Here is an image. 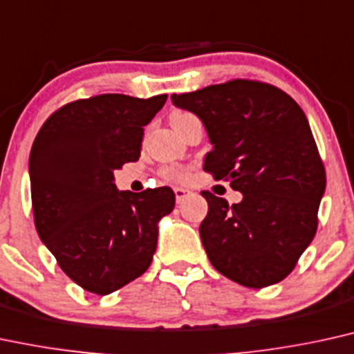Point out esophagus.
<instances>
[{"label":"esophagus","instance_id":"34e87169","mask_svg":"<svg viewBox=\"0 0 354 354\" xmlns=\"http://www.w3.org/2000/svg\"><path fill=\"white\" fill-rule=\"evenodd\" d=\"M186 194H188V191L185 188H174V196H176V203L180 204L183 199L186 198Z\"/></svg>","mask_w":354,"mask_h":354}]
</instances>
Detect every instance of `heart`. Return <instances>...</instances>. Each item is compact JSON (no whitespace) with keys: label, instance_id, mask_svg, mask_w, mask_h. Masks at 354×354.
Here are the masks:
<instances>
[{"label":"heart","instance_id":"1","mask_svg":"<svg viewBox=\"0 0 354 354\" xmlns=\"http://www.w3.org/2000/svg\"><path fill=\"white\" fill-rule=\"evenodd\" d=\"M185 117H189V113L176 112V113L171 115V122L180 120V118H185ZM165 176L168 178V180H171V181H185L186 178H188V171H186L185 168H180V166H173V168L166 169Z\"/></svg>","mask_w":354,"mask_h":354}]
</instances>
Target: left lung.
<instances>
[{
	"mask_svg": "<svg viewBox=\"0 0 354 354\" xmlns=\"http://www.w3.org/2000/svg\"><path fill=\"white\" fill-rule=\"evenodd\" d=\"M201 118L212 150L204 171L231 183L229 206L203 191L204 250L219 274L249 288L283 280L313 241L326 174L304 110L270 84L236 79L171 95Z\"/></svg>",
	"mask_w": 354,
	"mask_h": 354,
	"instance_id": "8db88e82",
	"label": "left lung"
}]
</instances>
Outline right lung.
Segmentation results:
<instances>
[{"instance_id": "add662e5", "label": "right lung", "mask_w": 354, "mask_h": 354, "mask_svg": "<svg viewBox=\"0 0 354 354\" xmlns=\"http://www.w3.org/2000/svg\"><path fill=\"white\" fill-rule=\"evenodd\" d=\"M168 95L104 93L64 105L34 140L29 178L36 231L84 290L109 295L147 272L171 188L118 191L113 169L140 158L143 127Z\"/></svg>"}]
</instances>
